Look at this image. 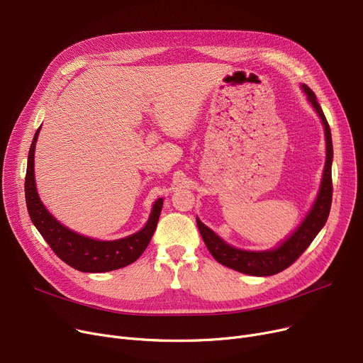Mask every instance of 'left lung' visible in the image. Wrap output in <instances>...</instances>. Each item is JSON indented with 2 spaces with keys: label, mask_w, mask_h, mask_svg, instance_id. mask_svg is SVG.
<instances>
[{
  "label": "left lung",
  "mask_w": 363,
  "mask_h": 363,
  "mask_svg": "<svg viewBox=\"0 0 363 363\" xmlns=\"http://www.w3.org/2000/svg\"><path fill=\"white\" fill-rule=\"evenodd\" d=\"M306 93L309 102L315 108L320 115L324 128H325V141H327V160L324 166V175L318 197L313 203L311 211L305 217L302 225L296 229V232L286 239L284 242L272 251H242L228 245L211 229L203 225L197 219L199 230L203 236L204 244L210 254L214 257L217 262H220L229 269H233L239 273L250 274V276H273L283 270H286L305 252V250L311 245V242L318 235V232L325 225L333 200V181H331V162H333V143H331V131L327 123V118L315 98L308 86H302Z\"/></svg>",
  "instance_id": "8db88e82"
}]
</instances>
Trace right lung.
Segmentation results:
<instances>
[{
  "mask_svg": "<svg viewBox=\"0 0 363 363\" xmlns=\"http://www.w3.org/2000/svg\"><path fill=\"white\" fill-rule=\"evenodd\" d=\"M36 131L29 150L24 194L33 225L51 247V250L69 267L84 273H104L123 269L134 262L150 244L157 226L163 200L159 199L152 210L147 225L140 232L118 240H94L62 226L48 213L39 200L35 185V147L39 135Z\"/></svg>",
  "mask_w": 363,
  "mask_h": 363,
  "instance_id": "obj_1",
  "label": "right lung"
}]
</instances>
